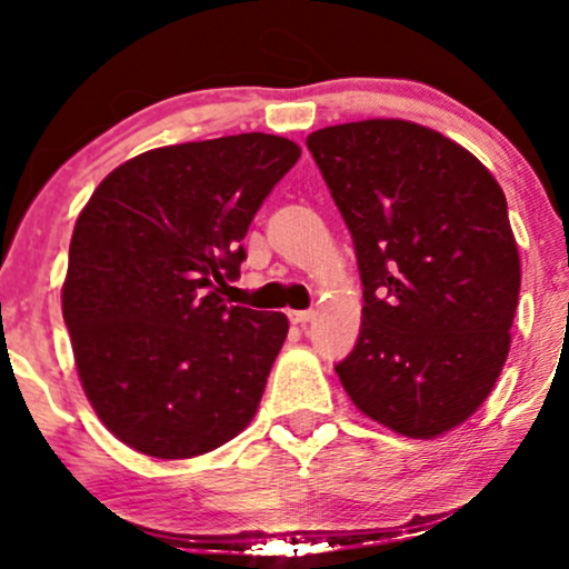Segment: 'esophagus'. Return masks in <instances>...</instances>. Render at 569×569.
Segmentation results:
<instances>
[{
  "instance_id": "34e87169",
  "label": "esophagus",
  "mask_w": 569,
  "mask_h": 569,
  "mask_svg": "<svg viewBox=\"0 0 569 569\" xmlns=\"http://www.w3.org/2000/svg\"><path fill=\"white\" fill-rule=\"evenodd\" d=\"M312 318H316V312H312V310H291L289 312V321L293 326H307L312 321Z\"/></svg>"
}]
</instances>
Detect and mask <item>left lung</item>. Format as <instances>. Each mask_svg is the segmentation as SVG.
<instances>
[{
    "mask_svg": "<svg viewBox=\"0 0 569 569\" xmlns=\"http://www.w3.org/2000/svg\"><path fill=\"white\" fill-rule=\"evenodd\" d=\"M307 149L363 286L339 382L396 433H447L492 393L511 348L521 272L506 194L468 149L417 122L321 128Z\"/></svg>",
    "mask_w": 569,
    "mask_h": 569,
    "instance_id": "1",
    "label": "left lung"
}]
</instances>
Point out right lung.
Listing matches in <instances>:
<instances>
[{
  "instance_id": "add662e5",
  "label": "right lung",
  "mask_w": 569,
  "mask_h": 569,
  "mask_svg": "<svg viewBox=\"0 0 569 569\" xmlns=\"http://www.w3.org/2000/svg\"><path fill=\"white\" fill-rule=\"evenodd\" d=\"M299 154L270 133L152 149L114 168L84 206L63 321L84 393L128 447L184 460L257 415L289 321L221 293L240 278L253 213Z\"/></svg>"
}]
</instances>
